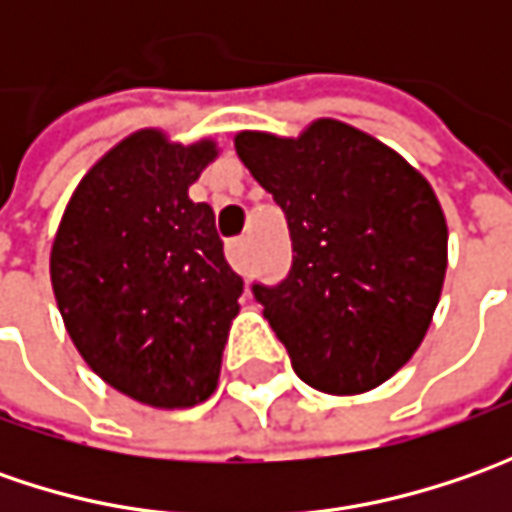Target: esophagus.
<instances>
[{"instance_id":"esophagus-1","label":"esophagus","mask_w":512,"mask_h":512,"mask_svg":"<svg viewBox=\"0 0 512 512\" xmlns=\"http://www.w3.org/2000/svg\"><path fill=\"white\" fill-rule=\"evenodd\" d=\"M227 262L236 267V270H245L247 267V239L239 236V239H230L227 242Z\"/></svg>"}]
</instances>
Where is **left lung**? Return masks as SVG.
<instances>
[{"label":"left lung","instance_id":"1","mask_svg":"<svg viewBox=\"0 0 512 512\" xmlns=\"http://www.w3.org/2000/svg\"><path fill=\"white\" fill-rule=\"evenodd\" d=\"M236 153L282 207L293 265L253 282L265 319L310 387L353 396L422 344L447 270V222L430 182L396 150L336 119L299 136L245 130Z\"/></svg>","mask_w":512,"mask_h":512}]
</instances>
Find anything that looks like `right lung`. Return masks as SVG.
I'll use <instances>...</instances> for the list:
<instances>
[{"label": "right lung", "instance_id": "obj_1", "mask_svg": "<svg viewBox=\"0 0 512 512\" xmlns=\"http://www.w3.org/2000/svg\"><path fill=\"white\" fill-rule=\"evenodd\" d=\"M216 142L139 130L73 190L50 250L70 339L110 387L150 407H193L216 390L245 282L227 265L213 207L187 187Z\"/></svg>", "mask_w": 512, "mask_h": 512}]
</instances>
